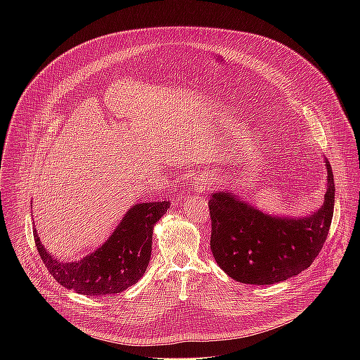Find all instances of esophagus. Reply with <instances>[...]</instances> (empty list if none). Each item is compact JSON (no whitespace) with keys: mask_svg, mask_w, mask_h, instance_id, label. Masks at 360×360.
I'll use <instances>...</instances> for the list:
<instances>
[{"mask_svg":"<svg viewBox=\"0 0 360 360\" xmlns=\"http://www.w3.org/2000/svg\"><path fill=\"white\" fill-rule=\"evenodd\" d=\"M214 184V181L211 179V178H208L207 175H203V176H200V178H198V181H196V189L198 191H205L207 188H210L211 185Z\"/></svg>","mask_w":360,"mask_h":360,"instance_id":"esophagus-1","label":"esophagus"}]
</instances>
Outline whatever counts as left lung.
I'll return each instance as SVG.
<instances>
[{
  "mask_svg": "<svg viewBox=\"0 0 360 360\" xmlns=\"http://www.w3.org/2000/svg\"><path fill=\"white\" fill-rule=\"evenodd\" d=\"M322 207L307 217L268 215L228 191L210 199L211 250L221 269L248 285H272L307 269L332 224L335 182L329 161Z\"/></svg>",
  "mask_w": 360,
  "mask_h": 360,
  "instance_id": "8db88e82",
  "label": "left lung"
}]
</instances>
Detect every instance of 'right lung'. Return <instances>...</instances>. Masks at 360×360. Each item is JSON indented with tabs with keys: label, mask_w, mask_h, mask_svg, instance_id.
<instances>
[{
	"label": "right lung",
	"mask_w": 360,
	"mask_h": 360,
	"mask_svg": "<svg viewBox=\"0 0 360 360\" xmlns=\"http://www.w3.org/2000/svg\"><path fill=\"white\" fill-rule=\"evenodd\" d=\"M169 205V200L134 203L107 242L79 261L56 259L34 228L35 246L49 274L64 288L86 296L121 293L143 276L150 259L153 226Z\"/></svg>",
	"instance_id": "right-lung-1"
}]
</instances>
